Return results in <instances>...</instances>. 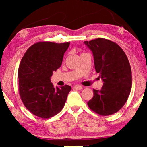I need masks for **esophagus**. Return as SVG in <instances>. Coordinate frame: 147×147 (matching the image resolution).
<instances>
[{
	"mask_svg": "<svg viewBox=\"0 0 147 147\" xmlns=\"http://www.w3.org/2000/svg\"><path fill=\"white\" fill-rule=\"evenodd\" d=\"M74 89H77V90H82V88H83V87L79 85H75L74 86Z\"/></svg>",
	"mask_w": 147,
	"mask_h": 147,
	"instance_id": "1",
	"label": "esophagus"
}]
</instances>
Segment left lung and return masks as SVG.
<instances>
[{"label": "left lung", "mask_w": 147, "mask_h": 147, "mask_svg": "<svg viewBox=\"0 0 147 147\" xmlns=\"http://www.w3.org/2000/svg\"><path fill=\"white\" fill-rule=\"evenodd\" d=\"M92 50L94 65L104 82L101 90H93L88 105L101 116L112 115L127 101L132 88V71L128 57L115 42L104 38L84 41Z\"/></svg>", "instance_id": "obj_1"}]
</instances>
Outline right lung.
<instances>
[{"label":"right lung","instance_id":"add662e5","mask_svg":"<svg viewBox=\"0 0 147 147\" xmlns=\"http://www.w3.org/2000/svg\"><path fill=\"white\" fill-rule=\"evenodd\" d=\"M69 44L37 42L22 58L18 70L19 95L26 108L36 116L51 118L64 107L71 88H54L50 78L61 67Z\"/></svg>","mask_w":147,"mask_h":147}]
</instances>
